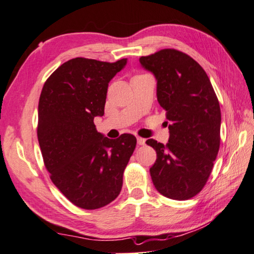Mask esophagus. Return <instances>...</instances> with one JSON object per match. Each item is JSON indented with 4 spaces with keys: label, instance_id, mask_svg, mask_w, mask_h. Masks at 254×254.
I'll list each match as a JSON object with an SVG mask.
<instances>
[{
    "label": "esophagus",
    "instance_id": "34e87169",
    "mask_svg": "<svg viewBox=\"0 0 254 254\" xmlns=\"http://www.w3.org/2000/svg\"><path fill=\"white\" fill-rule=\"evenodd\" d=\"M136 141H138V144H140V146H143L146 143V139L141 138V136H136Z\"/></svg>",
    "mask_w": 254,
    "mask_h": 254
}]
</instances>
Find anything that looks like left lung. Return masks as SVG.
Masks as SVG:
<instances>
[{
    "label": "left lung",
    "mask_w": 254,
    "mask_h": 254,
    "mask_svg": "<svg viewBox=\"0 0 254 254\" xmlns=\"http://www.w3.org/2000/svg\"><path fill=\"white\" fill-rule=\"evenodd\" d=\"M139 61L154 73L157 99L170 122L166 144L146 141L157 154L152 183L166 198L191 199L206 185L219 150L218 98L206 71L183 52L165 48Z\"/></svg>",
    "instance_id": "obj_1"
}]
</instances>
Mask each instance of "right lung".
Here are the masks:
<instances>
[{"label": "right lung", "instance_id": "right-lung-1", "mask_svg": "<svg viewBox=\"0 0 254 254\" xmlns=\"http://www.w3.org/2000/svg\"><path fill=\"white\" fill-rule=\"evenodd\" d=\"M75 58L44 83L38 104L37 136L51 180L74 206L92 210L118 198L123 172L134 151V135L108 139L96 130L104 115L108 83L126 66Z\"/></svg>", "mask_w": 254, "mask_h": 254}]
</instances>
